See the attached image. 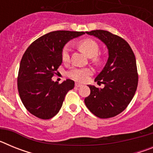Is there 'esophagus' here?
<instances>
[{
	"instance_id": "esophagus-1",
	"label": "esophagus",
	"mask_w": 153,
	"mask_h": 153,
	"mask_svg": "<svg viewBox=\"0 0 153 153\" xmlns=\"http://www.w3.org/2000/svg\"><path fill=\"white\" fill-rule=\"evenodd\" d=\"M75 86L76 87H80V86H82V84H80V83H75Z\"/></svg>"
}]
</instances>
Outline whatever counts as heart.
Wrapping results in <instances>:
<instances>
[{"mask_svg":"<svg viewBox=\"0 0 153 153\" xmlns=\"http://www.w3.org/2000/svg\"><path fill=\"white\" fill-rule=\"evenodd\" d=\"M78 47L89 57H93L94 61H99V58L97 55L100 51V47L96 40L90 38L83 39L78 43ZM61 57L63 62H67L70 60V47L67 45L65 46L62 50ZM91 74V70L89 68L73 67L69 70L68 76L74 80L83 82L86 80Z\"/></svg>","mask_w":153,"mask_h":153,"instance_id":"1","label":"heart"}]
</instances>
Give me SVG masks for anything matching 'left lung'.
Returning <instances> with one entry per match:
<instances>
[{
	"label": "left lung",
	"mask_w": 153,
	"mask_h": 153,
	"mask_svg": "<svg viewBox=\"0 0 153 153\" xmlns=\"http://www.w3.org/2000/svg\"><path fill=\"white\" fill-rule=\"evenodd\" d=\"M86 33L106 44L109 57L95 79L104 87L88 85L90 94L85 98V104L96 117L111 118L122 113L134 97L138 85L136 57L129 44L117 35L102 30Z\"/></svg>",
	"instance_id": "obj_1"
}]
</instances>
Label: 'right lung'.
Masks as SVG:
<instances>
[{"label": "right lung", "instance_id": "obj_1", "mask_svg": "<svg viewBox=\"0 0 153 153\" xmlns=\"http://www.w3.org/2000/svg\"><path fill=\"white\" fill-rule=\"evenodd\" d=\"M84 32L56 30L40 36L28 47L20 63L17 89L24 106L35 117L49 120L60 111L65 96L74 87L67 79L59 84L53 81L61 65V52L69 40Z\"/></svg>", "mask_w": 153, "mask_h": 153}]
</instances>
